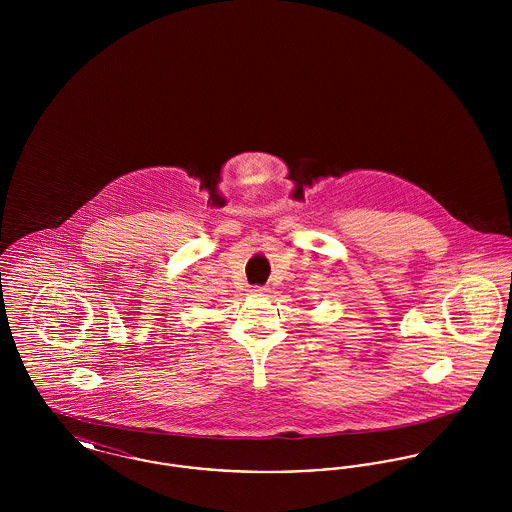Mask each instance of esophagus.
<instances>
[{"label": "esophagus", "mask_w": 512, "mask_h": 512, "mask_svg": "<svg viewBox=\"0 0 512 512\" xmlns=\"http://www.w3.org/2000/svg\"><path fill=\"white\" fill-rule=\"evenodd\" d=\"M249 292L253 293V295H265L267 288L265 286H251Z\"/></svg>", "instance_id": "1"}]
</instances>
